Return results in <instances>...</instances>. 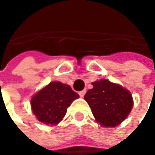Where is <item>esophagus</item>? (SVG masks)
<instances>
[{"label": "esophagus", "mask_w": 155, "mask_h": 155, "mask_svg": "<svg viewBox=\"0 0 155 155\" xmlns=\"http://www.w3.org/2000/svg\"><path fill=\"white\" fill-rule=\"evenodd\" d=\"M85 93H86V90H83V91H79V95H80V97H83V96L85 95Z\"/></svg>", "instance_id": "1"}]
</instances>
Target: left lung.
<instances>
[{
  "mask_svg": "<svg viewBox=\"0 0 155 155\" xmlns=\"http://www.w3.org/2000/svg\"><path fill=\"white\" fill-rule=\"evenodd\" d=\"M92 85L84 99L95 119L103 127H116L126 119L133 107L131 93L105 79L96 81Z\"/></svg>",
  "mask_w": 155,
  "mask_h": 155,
  "instance_id": "left-lung-1",
  "label": "left lung"
}]
</instances>
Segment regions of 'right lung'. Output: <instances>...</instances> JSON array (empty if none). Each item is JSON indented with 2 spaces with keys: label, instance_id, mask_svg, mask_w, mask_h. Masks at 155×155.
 I'll return each instance as SVG.
<instances>
[{
  "label": "right lung",
  "instance_id": "add662e5",
  "mask_svg": "<svg viewBox=\"0 0 155 155\" xmlns=\"http://www.w3.org/2000/svg\"><path fill=\"white\" fill-rule=\"evenodd\" d=\"M79 95L72 88L60 81L50 82L31 99L34 115L47 125H56L65 116L67 108Z\"/></svg>",
  "mask_w": 155,
  "mask_h": 155
}]
</instances>
